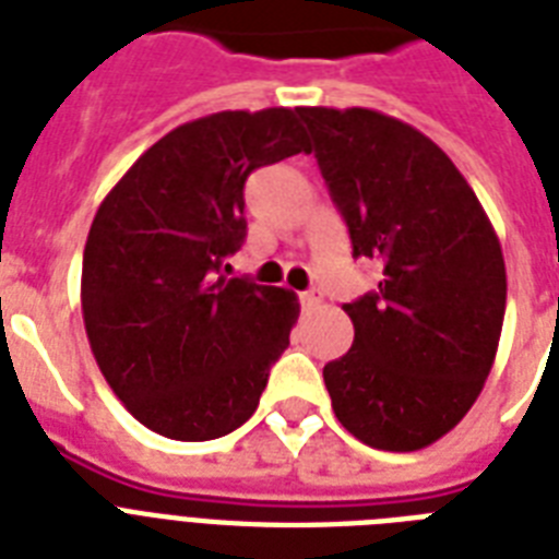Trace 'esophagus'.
Wrapping results in <instances>:
<instances>
[{"label": "esophagus", "mask_w": 559, "mask_h": 559, "mask_svg": "<svg viewBox=\"0 0 559 559\" xmlns=\"http://www.w3.org/2000/svg\"><path fill=\"white\" fill-rule=\"evenodd\" d=\"M322 289H307V293H301V307H305V310H316V307H322Z\"/></svg>", "instance_id": "esophagus-1"}]
</instances>
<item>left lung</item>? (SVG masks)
I'll list each match as a JSON object with an SVG mask.
<instances>
[{"label": "left lung", "instance_id": "left-lung-1", "mask_svg": "<svg viewBox=\"0 0 559 559\" xmlns=\"http://www.w3.org/2000/svg\"><path fill=\"white\" fill-rule=\"evenodd\" d=\"M354 258L380 263L377 293L342 305L354 345L324 366L354 438L415 452L459 426L493 368L508 275L481 202L447 153L377 109L298 107Z\"/></svg>", "mask_w": 559, "mask_h": 559}]
</instances>
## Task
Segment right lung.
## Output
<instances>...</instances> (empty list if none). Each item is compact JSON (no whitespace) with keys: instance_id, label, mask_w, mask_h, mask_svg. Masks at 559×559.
I'll list each match as a JSON object with an SVG mask.
<instances>
[{"instance_id":"right-lung-1","label":"right lung","mask_w":559,"mask_h":559,"mask_svg":"<svg viewBox=\"0 0 559 559\" xmlns=\"http://www.w3.org/2000/svg\"><path fill=\"white\" fill-rule=\"evenodd\" d=\"M298 109H226L170 130L104 197L83 249L90 348L127 412L174 441L246 424L298 298L223 272L254 168L307 153Z\"/></svg>"}]
</instances>
